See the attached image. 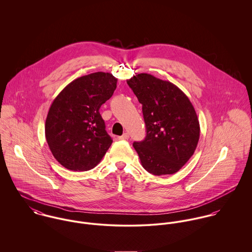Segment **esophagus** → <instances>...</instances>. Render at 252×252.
I'll return each instance as SVG.
<instances>
[{
    "mask_svg": "<svg viewBox=\"0 0 252 252\" xmlns=\"http://www.w3.org/2000/svg\"><path fill=\"white\" fill-rule=\"evenodd\" d=\"M129 139V134L128 133H124L122 136L119 137V140H122V141H126Z\"/></svg>",
    "mask_w": 252,
    "mask_h": 252,
    "instance_id": "1",
    "label": "esophagus"
}]
</instances>
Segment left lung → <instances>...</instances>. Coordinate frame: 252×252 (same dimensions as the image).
Here are the masks:
<instances>
[{"mask_svg":"<svg viewBox=\"0 0 252 252\" xmlns=\"http://www.w3.org/2000/svg\"><path fill=\"white\" fill-rule=\"evenodd\" d=\"M127 83L143 105L146 136L133 144L143 167L155 176L179 172L200 138L193 105L178 86L148 73L136 74Z\"/></svg>","mask_w":252,"mask_h":252,"instance_id":"left-lung-1","label":"left lung"}]
</instances>
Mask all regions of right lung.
<instances>
[{
  "instance_id": "add662e5",
  "label": "right lung",
  "mask_w": 252,
  "mask_h": 252,
  "mask_svg": "<svg viewBox=\"0 0 252 252\" xmlns=\"http://www.w3.org/2000/svg\"><path fill=\"white\" fill-rule=\"evenodd\" d=\"M117 78L93 72L69 83L54 99L45 120V138L54 158L66 169L95 168L112 144L99 109L112 96Z\"/></svg>"
}]
</instances>
